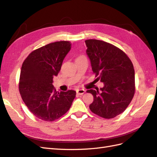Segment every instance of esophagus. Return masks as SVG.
<instances>
[{
	"label": "esophagus",
	"instance_id": "1",
	"mask_svg": "<svg viewBox=\"0 0 157 157\" xmlns=\"http://www.w3.org/2000/svg\"><path fill=\"white\" fill-rule=\"evenodd\" d=\"M85 90L84 89H78V90H76V92H77V94H79V95H83L85 93Z\"/></svg>",
	"mask_w": 157,
	"mask_h": 157
}]
</instances>
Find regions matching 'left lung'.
Returning a JSON list of instances; mask_svg holds the SVG:
<instances>
[{"label":"left lung","instance_id":"8db88e82","mask_svg":"<svg viewBox=\"0 0 157 157\" xmlns=\"http://www.w3.org/2000/svg\"><path fill=\"white\" fill-rule=\"evenodd\" d=\"M92 71L104 87L88 90L94 96L90 109L102 118L112 119L128 107L135 94V72L131 60L122 50L95 39L85 40Z\"/></svg>","mask_w":157,"mask_h":157}]
</instances>
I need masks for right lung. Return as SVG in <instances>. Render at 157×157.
I'll return each mask as SVG.
<instances>
[{"label":"right lung","mask_w":157,"mask_h":157,"mask_svg":"<svg viewBox=\"0 0 157 157\" xmlns=\"http://www.w3.org/2000/svg\"><path fill=\"white\" fill-rule=\"evenodd\" d=\"M71 43L59 41L36 49L23 61L19 82L23 101L36 117L53 121L69 111L76 92L56 91L53 77L59 73Z\"/></svg>","instance_id":"1"}]
</instances>
